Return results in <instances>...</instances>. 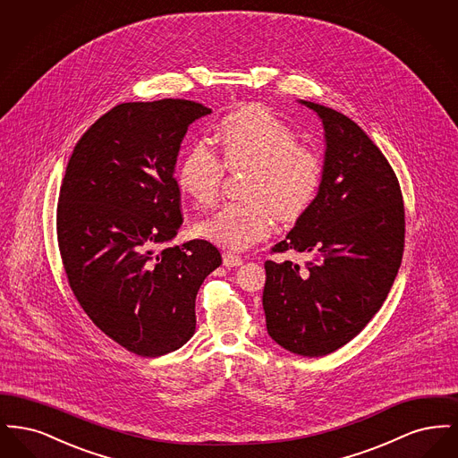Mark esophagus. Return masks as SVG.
I'll use <instances>...</instances> for the list:
<instances>
[{
	"label": "esophagus",
	"mask_w": 458,
	"mask_h": 458,
	"mask_svg": "<svg viewBox=\"0 0 458 458\" xmlns=\"http://www.w3.org/2000/svg\"><path fill=\"white\" fill-rule=\"evenodd\" d=\"M223 264L226 267H237V266L242 264V258L237 256V254H232V252H225L223 254Z\"/></svg>",
	"instance_id": "obj_1"
}]
</instances>
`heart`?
<instances>
[{
  "instance_id": "obj_1",
  "label": "heart",
  "mask_w": 458,
  "mask_h": 458,
  "mask_svg": "<svg viewBox=\"0 0 458 458\" xmlns=\"http://www.w3.org/2000/svg\"><path fill=\"white\" fill-rule=\"evenodd\" d=\"M223 161L211 140L199 139L176 166L180 191L199 206L216 200L225 170H249L243 196L226 202L197 223V233L211 243L243 250L267 237L276 216L299 218L314 202L323 182V157L314 148L297 144L295 131L262 106L228 114L218 133Z\"/></svg>"
}]
</instances>
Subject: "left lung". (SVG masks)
Segmentation results:
<instances>
[{
  "label": "left lung",
  "mask_w": 458,
  "mask_h": 458,
  "mask_svg": "<svg viewBox=\"0 0 458 458\" xmlns=\"http://www.w3.org/2000/svg\"><path fill=\"white\" fill-rule=\"evenodd\" d=\"M325 129L323 182L273 252H305V266L264 262L262 307L284 350L321 357L349 344L381 309L405 240L402 191L386 157L349 116L299 101Z\"/></svg>",
  "instance_id": "1"
}]
</instances>
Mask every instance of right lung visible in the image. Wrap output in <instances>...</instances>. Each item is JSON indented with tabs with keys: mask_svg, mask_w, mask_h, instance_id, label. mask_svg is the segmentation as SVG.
I'll return each mask as SVG.
<instances>
[{
	"mask_svg": "<svg viewBox=\"0 0 458 458\" xmlns=\"http://www.w3.org/2000/svg\"><path fill=\"white\" fill-rule=\"evenodd\" d=\"M209 113L187 99L118 105L81 137L66 165L56 232L68 284L96 327L142 357L192 338L197 292L221 264L208 240L156 252L182 225L180 144Z\"/></svg>",
	"mask_w": 458,
	"mask_h": 458,
	"instance_id": "obj_1",
	"label": "right lung"
}]
</instances>
